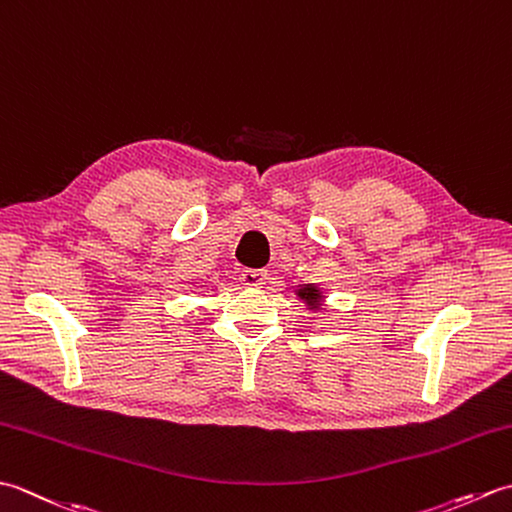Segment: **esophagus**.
I'll list each match as a JSON object with an SVG mask.
<instances>
[{
  "label": "esophagus",
  "instance_id": "esophagus-1",
  "mask_svg": "<svg viewBox=\"0 0 512 512\" xmlns=\"http://www.w3.org/2000/svg\"><path fill=\"white\" fill-rule=\"evenodd\" d=\"M266 277H268V270H255V268H246L242 270V279L244 286H253V288H262L266 284Z\"/></svg>",
  "mask_w": 512,
  "mask_h": 512
}]
</instances>
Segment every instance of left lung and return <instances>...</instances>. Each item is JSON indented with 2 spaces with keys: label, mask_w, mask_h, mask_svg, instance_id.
I'll return each mask as SVG.
<instances>
[{
  "label": "left lung",
  "mask_w": 512,
  "mask_h": 512,
  "mask_svg": "<svg viewBox=\"0 0 512 512\" xmlns=\"http://www.w3.org/2000/svg\"><path fill=\"white\" fill-rule=\"evenodd\" d=\"M299 297H301V299H306L308 303H312V306H314V303L319 301V290H314L312 286H308V288L299 290Z\"/></svg>",
  "instance_id": "8db88e82"
}]
</instances>
